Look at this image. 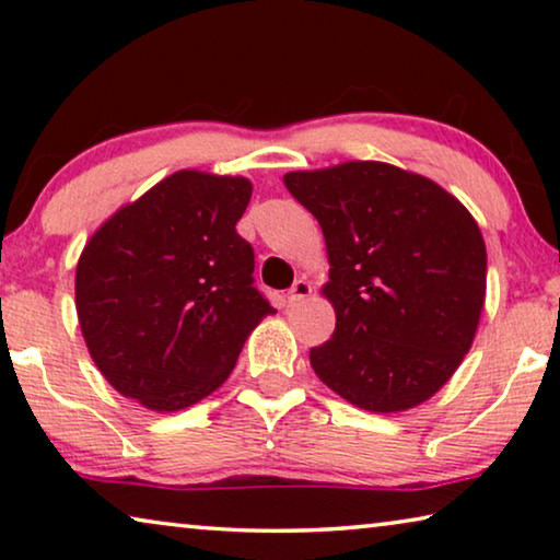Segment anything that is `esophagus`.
Masks as SVG:
<instances>
[{"mask_svg": "<svg viewBox=\"0 0 560 560\" xmlns=\"http://www.w3.org/2000/svg\"><path fill=\"white\" fill-rule=\"evenodd\" d=\"M311 291H314V289H311V281H306V279H299V281L293 283V287H291L287 301L291 303V306H296V303L306 301V299L311 296Z\"/></svg>", "mask_w": 560, "mask_h": 560, "instance_id": "esophagus-1", "label": "esophagus"}]
</instances>
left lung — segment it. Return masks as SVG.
<instances>
[{
	"instance_id": "left-lung-1",
	"label": "left lung",
	"mask_w": 560,
	"mask_h": 560,
	"mask_svg": "<svg viewBox=\"0 0 560 560\" xmlns=\"http://www.w3.org/2000/svg\"><path fill=\"white\" fill-rule=\"evenodd\" d=\"M326 240L336 330L311 348L320 383L360 410L422 405L457 371L485 308L487 246L434 179L377 160L283 175Z\"/></svg>"
}]
</instances>
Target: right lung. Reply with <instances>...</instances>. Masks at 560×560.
I'll return each instance as SVG.
<instances>
[{"label": "right lung", "instance_id": "obj_1", "mask_svg": "<svg viewBox=\"0 0 560 560\" xmlns=\"http://www.w3.org/2000/svg\"><path fill=\"white\" fill-rule=\"evenodd\" d=\"M249 200V177L177 170L91 234L75 264V314L122 397L153 412L197 405L273 314L236 234Z\"/></svg>", "mask_w": 560, "mask_h": 560}]
</instances>
